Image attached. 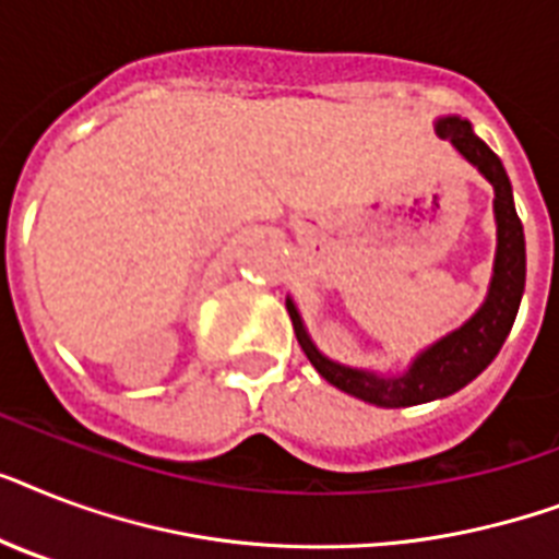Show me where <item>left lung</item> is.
<instances>
[{"label": "left lung", "mask_w": 559, "mask_h": 559, "mask_svg": "<svg viewBox=\"0 0 559 559\" xmlns=\"http://www.w3.org/2000/svg\"><path fill=\"white\" fill-rule=\"evenodd\" d=\"M435 133L452 142V147L476 165L478 174L493 186V214H496V261L493 278L487 287L485 305L461 324L459 331L447 333L443 340L429 345L415 357L406 373L400 377H380L362 368H348L333 362L316 348L307 336L305 322L298 316L293 298H287V313L296 328V340L313 368L324 380L342 389L345 394L373 403L382 408L417 406L429 400L447 397L473 382L485 371L502 350L504 340L513 328V319L520 313L522 293H525V231L522 219L513 209L511 179L504 174L502 159L487 147L469 127L467 118L447 116L435 121Z\"/></svg>", "instance_id": "8db88e82"}]
</instances>
